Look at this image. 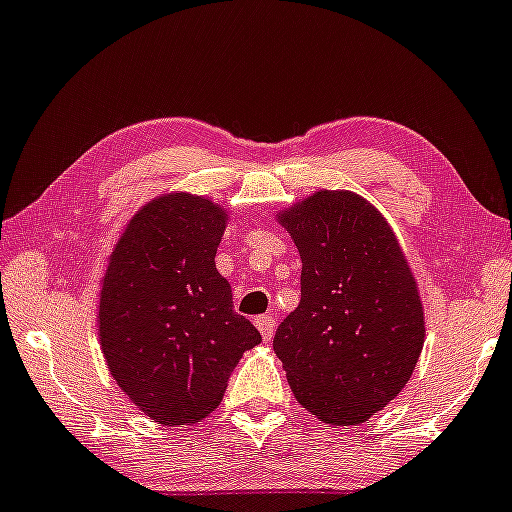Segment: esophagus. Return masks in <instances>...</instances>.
I'll return each mask as SVG.
<instances>
[{
  "mask_svg": "<svg viewBox=\"0 0 512 512\" xmlns=\"http://www.w3.org/2000/svg\"><path fill=\"white\" fill-rule=\"evenodd\" d=\"M255 326H257V331L262 333V338L264 340H271L274 338V331H276V321L271 319V316H257L255 319Z\"/></svg>",
  "mask_w": 512,
  "mask_h": 512,
  "instance_id": "34e87169",
  "label": "esophagus"
}]
</instances>
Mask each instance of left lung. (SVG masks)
Listing matches in <instances>:
<instances>
[{
	"label": "left lung",
	"instance_id": "1",
	"mask_svg": "<svg viewBox=\"0 0 512 512\" xmlns=\"http://www.w3.org/2000/svg\"><path fill=\"white\" fill-rule=\"evenodd\" d=\"M278 222L300 250V304L276 328L290 390L331 425H359L409 383L425 340L416 278L385 217L316 191Z\"/></svg>",
	"mask_w": 512,
	"mask_h": 512
}]
</instances>
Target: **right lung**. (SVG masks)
Here are the masks:
<instances>
[{
	"instance_id": "1",
	"label": "right lung",
	"mask_w": 512,
	"mask_h": 512,
	"mask_svg": "<svg viewBox=\"0 0 512 512\" xmlns=\"http://www.w3.org/2000/svg\"><path fill=\"white\" fill-rule=\"evenodd\" d=\"M224 229L212 200L167 193L129 219L103 276L101 352L155 423H198L215 411L238 359L262 342L215 267Z\"/></svg>"
}]
</instances>
